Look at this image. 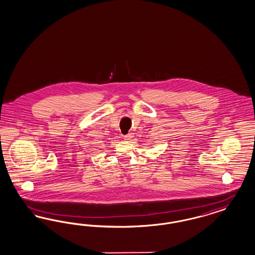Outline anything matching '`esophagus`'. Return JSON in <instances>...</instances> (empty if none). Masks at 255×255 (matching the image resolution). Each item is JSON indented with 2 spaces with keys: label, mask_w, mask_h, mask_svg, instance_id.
Segmentation results:
<instances>
[{
  "label": "esophagus",
  "mask_w": 255,
  "mask_h": 255,
  "mask_svg": "<svg viewBox=\"0 0 255 255\" xmlns=\"http://www.w3.org/2000/svg\"><path fill=\"white\" fill-rule=\"evenodd\" d=\"M132 137H133V136H132V133H129V134H127V135L124 136V140L130 141L132 139Z\"/></svg>",
  "instance_id": "1"
}]
</instances>
